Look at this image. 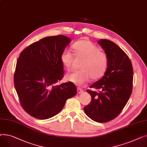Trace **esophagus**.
<instances>
[{
    "label": "esophagus",
    "instance_id": "34e87169",
    "mask_svg": "<svg viewBox=\"0 0 147 147\" xmlns=\"http://www.w3.org/2000/svg\"><path fill=\"white\" fill-rule=\"evenodd\" d=\"M77 91H78V94H82V93H83V90L81 88H78V89H77Z\"/></svg>",
    "mask_w": 147,
    "mask_h": 147
}]
</instances>
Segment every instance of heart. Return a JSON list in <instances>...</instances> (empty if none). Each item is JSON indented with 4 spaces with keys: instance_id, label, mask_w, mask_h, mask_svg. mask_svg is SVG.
Segmentation results:
<instances>
[{
    "instance_id": "heart-1",
    "label": "heart",
    "mask_w": 147,
    "mask_h": 147,
    "mask_svg": "<svg viewBox=\"0 0 147 147\" xmlns=\"http://www.w3.org/2000/svg\"><path fill=\"white\" fill-rule=\"evenodd\" d=\"M73 48L74 55L78 58H82L84 61L82 64V70L74 71L65 76L67 81L77 86H82L87 83L91 78L93 80L101 79L105 73L109 64V58L107 54L97 46L89 40H82L76 42ZM74 60L73 54L67 49L61 53V61L65 68L69 69Z\"/></svg>"
}]
</instances>
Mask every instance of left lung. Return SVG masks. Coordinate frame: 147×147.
<instances>
[{
  "label": "left lung",
  "mask_w": 147,
  "mask_h": 147,
  "mask_svg": "<svg viewBox=\"0 0 147 147\" xmlns=\"http://www.w3.org/2000/svg\"><path fill=\"white\" fill-rule=\"evenodd\" d=\"M101 46L109 58L107 71L102 79L87 90L91 95V102L84 107L86 114L99 123L110 121L116 117L126 105L132 94L133 68L126 53L114 42L100 39Z\"/></svg>",
  "instance_id": "obj_1"
}]
</instances>
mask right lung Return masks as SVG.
Segmentation results:
<instances>
[{"mask_svg":"<svg viewBox=\"0 0 147 147\" xmlns=\"http://www.w3.org/2000/svg\"><path fill=\"white\" fill-rule=\"evenodd\" d=\"M70 39L63 35L46 37L23 50L17 60L15 88L23 109L36 119L52 117L77 94L71 82L56 84L64 77L61 55Z\"/></svg>","mask_w":147,"mask_h":147,"instance_id":"1","label":"right lung"}]
</instances>
